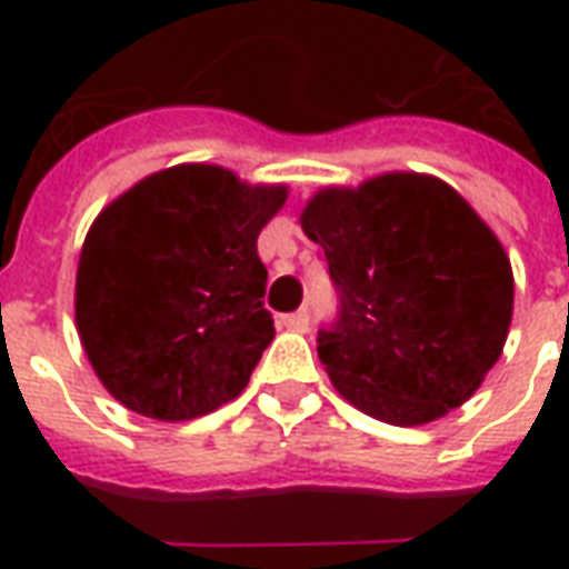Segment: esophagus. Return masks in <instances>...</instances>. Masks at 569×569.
Segmentation results:
<instances>
[{
    "label": "esophagus",
    "instance_id": "34e87169",
    "mask_svg": "<svg viewBox=\"0 0 569 569\" xmlns=\"http://www.w3.org/2000/svg\"><path fill=\"white\" fill-rule=\"evenodd\" d=\"M280 326L292 329V332H308L310 313H308V310H296V313H286V317H280Z\"/></svg>",
    "mask_w": 569,
    "mask_h": 569
}]
</instances>
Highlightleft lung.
<instances>
[{
	"label": "left lung",
	"instance_id": "8db88e82",
	"mask_svg": "<svg viewBox=\"0 0 569 569\" xmlns=\"http://www.w3.org/2000/svg\"><path fill=\"white\" fill-rule=\"evenodd\" d=\"M329 261L338 317L317 335L335 390L371 418L420 427L463 406L500 359L512 264L441 179L387 173L326 188L301 212Z\"/></svg>",
	"mask_w": 569,
	"mask_h": 569
}]
</instances>
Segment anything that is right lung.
<instances>
[{"label": "right lung", "instance_id": "add662e5", "mask_svg": "<svg viewBox=\"0 0 569 569\" xmlns=\"http://www.w3.org/2000/svg\"><path fill=\"white\" fill-rule=\"evenodd\" d=\"M283 200V186L179 163L97 216L81 247L76 322L121 406L191 420L243 393L273 341L256 240Z\"/></svg>", "mask_w": 569, "mask_h": 569}]
</instances>
